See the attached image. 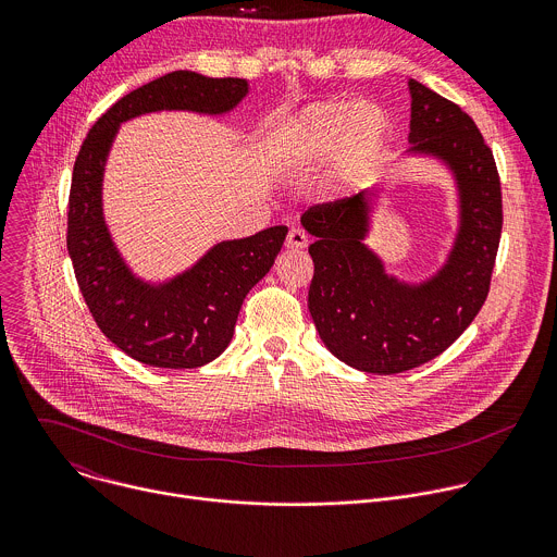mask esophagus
<instances>
[{
  "label": "esophagus",
  "instance_id": "obj_1",
  "mask_svg": "<svg viewBox=\"0 0 557 557\" xmlns=\"http://www.w3.org/2000/svg\"><path fill=\"white\" fill-rule=\"evenodd\" d=\"M308 245V235L301 228H290L286 237V247L288 249H304Z\"/></svg>",
  "mask_w": 557,
  "mask_h": 557
}]
</instances>
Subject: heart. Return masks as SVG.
<instances>
[{"label": "heart", "instance_id": "b5f03b06", "mask_svg": "<svg viewBox=\"0 0 557 557\" xmlns=\"http://www.w3.org/2000/svg\"><path fill=\"white\" fill-rule=\"evenodd\" d=\"M392 132V119L379 103L355 99L320 101L297 112L275 134V163L288 174H306L335 158L339 187L359 183Z\"/></svg>", "mask_w": 557, "mask_h": 557}]
</instances>
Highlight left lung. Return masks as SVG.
<instances>
[{
    "label": "left lung",
    "mask_w": 557,
    "mask_h": 557,
    "mask_svg": "<svg viewBox=\"0 0 557 557\" xmlns=\"http://www.w3.org/2000/svg\"><path fill=\"white\" fill-rule=\"evenodd\" d=\"M410 149L436 158L454 178L458 228L443 267L423 282L385 271L366 245L379 187L314 205L301 226L314 237L308 310L324 346L372 374L412 370L447 350L483 308L503 231L494 153L469 114L410 78Z\"/></svg>",
    "instance_id": "8db88e82"
}]
</instances>
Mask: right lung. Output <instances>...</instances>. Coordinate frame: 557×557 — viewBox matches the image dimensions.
<instances>
[{"label": "right lung", "instance_id": "obj_1", "mask_svg": "<svg viewBox=\"0 0 557 557\" xmlns=\"http://www.w3.org/2000/svg\"><path fill=\"white\" fill-rule=\"evenodd\" d=\"M247 95V78L176 70L116 101L78 149L67 200L74 275L101 333L145 366L189 370L220 357L247 293L271 271L288 228L277 224L240 240H222L176 277L147 282L127 267L106 224L108 153L119 125L129 119L163 110L222 116Z\"/></svg>", "mask_w": 557, "mask_h": 557}]
</instances>
